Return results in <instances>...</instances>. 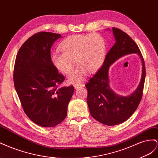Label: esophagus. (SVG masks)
Here are the masks:
<instances>
[{
	"instance_id": "esophagus-1",
	"label": "esophagus",
	"mask_w": 158,
	"mask_h": 158,
	"mask_svg": "<svg viewBox=\"0 0 158 158\" xmlns=\"http://www.w3.org/2000/svg\"><path fill=\"white\" fill-rule=\"evenodd\" d=\"M85 86L84 84H75L74 85V87L75 89H77L79 88H81V87H83Z\"/></svg>"
}]
</instances>
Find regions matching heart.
Returning <instances> with one entry per match:
<instances>
[{"label": "heart", "instance_id": "heart-1", "mask_svg": "<svg viewBox=\"0 0 158 158\" xmlns=\"http://www.w3.org/2000/svg\"><path fill=\"white\" fill-rule=\"evenodd\" d=\"M60 48L62 52L57 50L52 54V62L57 70L68 75L76 61L79 65L68 77L69 82L73 84L82 82L89 71L94 72L100 68L106 55L105 40L97 34L71 35Z\"/></svg>", "mask_w": 158, "mask_h": 158}]
</instances>
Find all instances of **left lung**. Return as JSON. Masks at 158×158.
<instances>
[{
  "label": "left lung",
  "instance_id": "left-lung-1",
  "mask_svg": "<svg viewBox=\"0 0 158 158\" xmlns=\"http://www.w3.org/2000/svg\"><path fill=\"white\" fill-rule=\"evenodd\" d=\"M112 33L115 38L114 45L106 54L100 69L85 85L88 91L87 99L90 114L94 119L107 126L123 123L132 115L142 99L146 77L145 64L137 44L120 29L112 28ZM132 53H137L142 61L141 82L132 94L128 96H119L110 88L109 67L119 58Z\"/></svg>",
  "mask_w": 158,
  "mask_h": 158
}]
</instances>
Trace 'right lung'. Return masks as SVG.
Here are the masks:
<instances>
[{
    "mask_svg": "<svg viewBox=\"0 0 158 158\" xmlns=\"http://www.w3.org/2000/svg\"><path fill=\"white\" fill-rule=\"evenodd\" d=\"M59 34L42 31L20 47L14 68V84L28 118L42 127H53L67 116L74 92L72 86L59 87L65 77L53 65L50 50Z\"/></svg>",
    "mask_w": 158,
    "mask_h": 158,
    "instance_id": "right-lung-1",
    "label": "right lung"
}]
</instances>
